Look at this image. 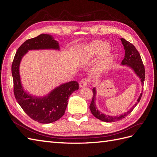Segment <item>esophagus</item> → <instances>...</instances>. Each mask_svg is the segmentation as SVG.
<instances>
[{
    "label": "esophagus",
    "instance_id": "obj_1",
    "mask_svg": "<svg viewBox=\"0 0 157 157\" xmlns=\"http://www.w3.org/2000/svg\"><path fill=\"white\" fill-rule=\"evenodd\" d=\"M88 84V80L87 78H82L79 82V86L80 88L86 87Z\"/></svg>",
    "mask_w": 157,
    "mask_h": 157
}]
</instances>
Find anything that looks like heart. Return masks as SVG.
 Listing matches in <instances>:
<instances>
[{"instance_id":"heart-1","label":"heart","mask_w":157,"mask_h":157,"mask_svg":"<svg viewBox=\"0 0 157 157\" xmlns=\"http://www.w3.org/2000/svg\"><path fill=\"white\" fill-rule=\"evenodd\" d=\"M109 50V46L103 41L101 40H96L89 45L86 51L88 52V55L91 58H95V57L100 56L102 57L97 67V71L99 72L105 71L108 68L109 65L111 64L112 61V57L105 52Z\"/></svg>"}]
</instances>
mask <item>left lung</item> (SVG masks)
I'll list each match as a JSON object with an SVG mask.
<instances>
[{
	"mask_svg": "<svg viewBox=\"0 0 157 157\" xmlns=\"http://www.w3.org/2000/svg\"><path fill=\"white\" fill-rule=\"evenodd\" d=\"M122 43L124 47V50H125V55H124V58L122 61L121 64L123 65H126L128 66V67H131L135 73L141 79V82L142 86H144V80H145V67H144V65L142 62V59L141 58L140 54L139 53V52L137 50L136 48V47L133 45L130 42H128L126 40L124 39H122L121 38V39ZM92 92H93V97H92V100L91 103L90 105V109L91 111V113H92V115L96 117L98 119H99L101 121L103 122H113L115 121H118L122 120V118H125L126 116H128L129 114L133 111L136 106L137 105L140 101L141 98L142 96V93L140 94V96L139 98L137 99V102L134 104L133 107L130 109V110H128L126 113H124L123 115H121L120 116H115V117H112V116H109L104 115V114L101 113L100 111H99L96 105V88H94L92 89Z\"/></svg>",
	"mask_w": 157,
	"mask_h": 157,
	"instance_id": "obj_1",
	"label": "left lung"
}]
</instances>
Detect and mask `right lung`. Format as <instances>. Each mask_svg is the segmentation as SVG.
Returning <instances> with one entry per match:
<instances>
[{
    "mask_svg": "<svg viewBox=\"0 0 157 157\" xmlns=\"http://www.w3.org/2000/svg\"><path fill=\"white\" fill-rule=\"evenodd\" d=\"M54 49L59 50L58 41L50 35L41 34L25 42L17 49L12 65L13 81V94L19 105L27 115L34 121L48 124L62 117L67 108L70 95L78 89L77 81H71L56 88L44 97H35L23 90L20 76V61L28 50Z\"/></svg>",
    "mask_w": 157,
    "mask_h": 157,
    "instance_id": "add662e5",
    "label": "right lung"
}]
</instances>
